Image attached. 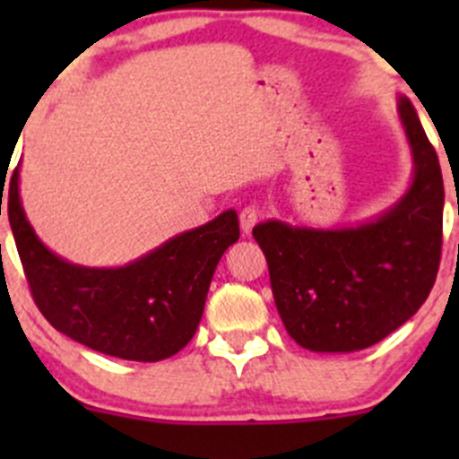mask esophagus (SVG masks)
<instances>
[{
    "mask_svg": "<svg viewBox=\"0 0 459 459\" xmlns=\"http://www.w3.org/2000/svg\"><path fill=\"white\" fill-rule=\"evenodd\" d=\"M259 217H262L259 215V208H255V206L242 208V212H239V226H242L244 233L251 235V230L255 229Z\"/></svg>",
    "mask_w": 459,
    "mask_h": 459,
    "instance_id": "1",
    "label": "esophagus"
}]
</instances>
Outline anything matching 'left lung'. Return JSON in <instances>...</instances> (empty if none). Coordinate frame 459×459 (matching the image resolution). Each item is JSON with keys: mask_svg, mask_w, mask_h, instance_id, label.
Here are the masks:
<instances>
[{"mask_svg": "<svg viewBox=\"0 0 459 459\" xmlns=\"http://www.w3.org/2000/svg\"><path fill=\"white\" fill-rule=\"evenodd\" d=\"M397 106L415 170L395 206L355 229H302L275 220L253 229L286 331L316 353L377 344L418 313L437 277L442 170L413 104L400 97Z\"/></svg>", "mask_w": 459, "mask_h": 459, "instance_id": "1", "label": "left lung"}]
</instances>
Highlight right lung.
Here are the masks:
<instances>
[{
    "mask_svg": "<svg viewBox=\"0 0 459 459\" xmlns=\"http://www.w3.org/2000/svg\"><path fill=\"white\" fill-rule=\"evenodd\" d=\"M0 179L6 182L4 175ZM6 197L17 253L41 316L88 349L133 362H160L191 342L217 262L239 239L238 212L224 211L126 266L86 268L39 242L22 208L20 169Z\"/></svg>",
    "mask_w": 459,
    "mask_h": 459,
    "instance_id": "obj_1",
    "label": "right lung"
}]
</instances>
